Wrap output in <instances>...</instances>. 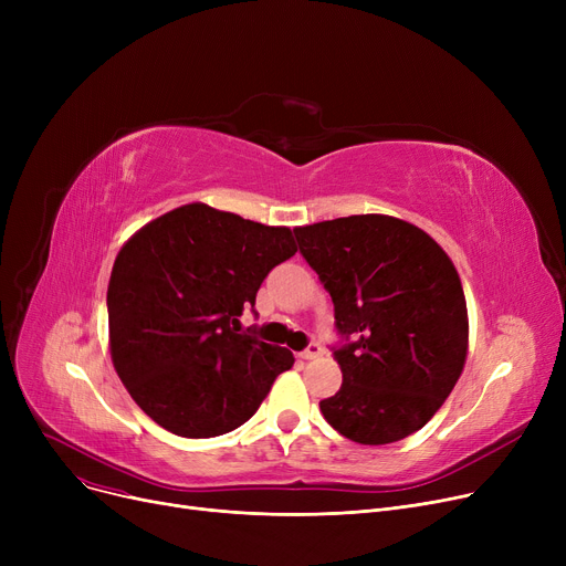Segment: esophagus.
I'll return each instance as SVG.
<instances>
[{
  "instance_id": "34e87169",
  "label": "esophagus",
  "mask_w": 566,
  "mask_h": 566,
  "mask_svg": "<svg viewBox=\"0 0 566 566\" xmlns=\"http://www.w3.org/2000/svg\"><path fill=\"white\" fill-rule=\"evenodd\" d=\"M301 355H303L305 360H314V358H318V355H323V348H321V344L312 342V344H310Z\"/></svg>"
}]
</instances>
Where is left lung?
I'll return each instance as SVG.
<instances>
[{
	"label": "left lung",
	"mask_w": 566,
	"mask_h": 566,
	"mask_svg": "<svg viewBox=\"0 0 566 566\" xmlns=\"http://www.w3.org/2000/svg\"><path fill=\"white\" fill-rule=\"evenodd\" d=\"M335 305L342 388L323 418L353 442L388 444L422 429L450 397L468 353L459 273L429 233L390 216L293 229Z\"/></svg>",
	"instance_id": "left-lung-1"
}]
</instances>
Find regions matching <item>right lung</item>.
Returning <instances> with one entry per match:
<instances>
[{
    "label": "right lung",
    "mask_w": 566,
    "mask_h": 566,
    "mask_svg": "<svg viewBox=\"0 0 566 566\" xmlns=\"http://www.w3.org/2000/svg\"><path fill=\"white\" fill-rule=\"evenodd\" d=\"M295 252L286 227L188 203L142 227L116 254L112 363L156 424L213 438L252 418L293 353L241 333L238 316Z\"/></svg>",
    "instance_id": "right-lung-1"
}]
</instances>
